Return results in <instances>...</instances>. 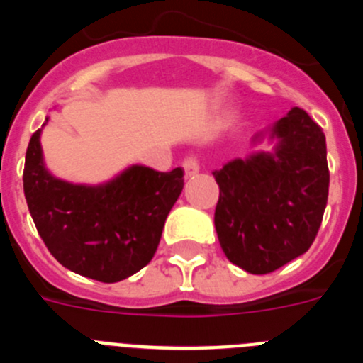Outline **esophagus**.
Instances as JSON below:
<instances>
[{"instance_id":"34e87169","label":"esophagus","mask_w":363,"mask_h":363,"mask_svg":"<svg viewBox=\"0 0 363 363\" xmlns=\"http://www.w3.org/2000/svg\"><path fill=\"white\" fill-rule=\"evenodd\" d=\"M198 171H200V163L196 162L194 158H187L184 162V172L187 178H191V176L198 174Z\"/></svg>"}]
</instances>
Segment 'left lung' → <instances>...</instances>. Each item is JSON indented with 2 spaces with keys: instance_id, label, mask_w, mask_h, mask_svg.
<instances>
[{
  "instance_id": "1",
  "label": "left lung",
  "mask_w": 363,
  "mask_h": 363,
  "mask_svg": "<svg viewBox=\"0 0 363 363\" xmlns=\"http://www.w3.org/2000/svg\"><path fill=\"white\" fill-rule=\"evenodd\" d=\"M255 150L214 171L220 200L214 227L227 259L251 274H267L298 258L316 238L329 194L322 129L293 107L252 136Z\"/></svg>"
}]
</instances>
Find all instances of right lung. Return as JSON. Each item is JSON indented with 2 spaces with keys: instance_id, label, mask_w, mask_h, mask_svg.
Returning a JSON list of instances; mask_svg holds the SVG:
<instances>
[{
  "instance_id": "1",
  "label": "right lung",
  "mask_w": 363,
  "mask_h": 363,
  "mask_svg": "<svg viewBox=\"0 0 363 363\" xmlns=\"http://www.w3.org/2000/svg\"><path fill=\"white\" fill-rule=\"evenodd\" d=\"M49 116L45 118V125ZM41 127L25 156L28 211L50 255L69 271L114 284L145 267L184 189V171L127 169L98 185L72 184L47 169Z\"/></svg>"
}]
</instances>
